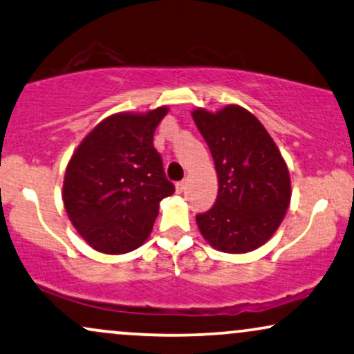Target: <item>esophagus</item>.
<instances>
[{"instance_id":"obj_1","label":"esophagus","mask_w":354,"mask_h":354,"mask_svg":"<svg viewBox=\"0 0 354 354\" xmlns=\"http://www.w3.org/2000/svg\"><path fill=\"white\" fill-rule=\"evenodd\" d=\"M185 188H186V181H178L176 183V193H183V191H185Z\"/></svg>"}]
</instances>
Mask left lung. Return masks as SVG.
Returning <instances> with one entry per match:
<instances>
[{
	"label": "left lung",
	"instance_id": "1",
	"mask_svg": "<svg viewBox=\"0 0 354 354\" xmlns=\"http://www.w3.org/2000/svg\"><path fill=\"white\" fill-rule=\"evenodd\" d=\"M193 118L209 147L219 189L214 206L196 214L201 234L221 252L241 254L270 239L290 203V176L262 123L237 105Z\"/></svg>",
	"mask_w": 354,
	"mask_h": 354
}]
</instances>
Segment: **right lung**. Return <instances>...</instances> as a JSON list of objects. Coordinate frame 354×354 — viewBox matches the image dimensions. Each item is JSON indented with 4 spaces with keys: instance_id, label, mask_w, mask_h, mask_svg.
<instances>
[{
    "instance_id": "obj_1",
    "label": "right lung",
    "mask_w": 354,
    "mask_h": 354,
    "mask_svg": "<svg viewBox=\"0 0 354 354\" xmlns=\"http://www.w3.org/2000/svg\"><path fill=\"white\" fill-rule=\"evenodd\" d=\"M168 109L105 118L79 145L64 178V206L95 250L125 254L142 245L174 193L153 135Z\"/></svg>"
}]
</instances>
